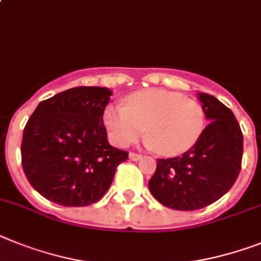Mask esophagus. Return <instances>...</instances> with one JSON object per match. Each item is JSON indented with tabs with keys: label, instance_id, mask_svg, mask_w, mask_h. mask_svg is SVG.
<instances>
[{
	"label": "esophagus",
	"instance_id": "esophagus-1",
	"mask_svg": "<svg viewBox=\"0 0 261 261\" xmlns=\"http://www.w3.org/2000/svg\"><path fill=\"white\" fill-rule=\"evenodd\" d=\"M128 158H130L131 161L137 162V161H141V159H142V155L135 154V152H130V154H128Z\"/></svg>",
	"mask_w": 261,
	"mask_h": 261
}]
</instances>
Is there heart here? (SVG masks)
<instances>
[{
	"label": "heart",
	"mask_w": 261,
	"mask_h": 261,
	"mask_svg": "<svg viewBox=\"0 0 261 261\" xmlns=\"http://www.w3.org/2000/svg\"><path fill=\"white\" fill-rule=\"evenodd\" d=\"M103 124L114 144L127 147L147 130L151 147L174 156L191 150L203 135L205 115L194 99L163 89L131 94L123 105L103 111Z\"/></svg>",
	"instance_id": "1"
}]
</instances>
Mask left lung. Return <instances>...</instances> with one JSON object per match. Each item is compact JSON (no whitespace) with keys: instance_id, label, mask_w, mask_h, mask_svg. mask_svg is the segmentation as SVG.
<instances>
[{"instance_id":"left-lung-1","label":"left lung","mask_w":261,"mask_h":261,"mask_svg":"<svg viewBox=\"0 0 261 261\" xmlns=\"http://www.w3.org/2000/svg\"><path fill=\"white\" fill-rule=\"evenodd\" d=\"M210 124L191 150L158 159L148 188L161 204L194 211L212 204L229 191L240 172L243 134L235 115L218 98L198 93Z\"/></svg>"}]
</instances>
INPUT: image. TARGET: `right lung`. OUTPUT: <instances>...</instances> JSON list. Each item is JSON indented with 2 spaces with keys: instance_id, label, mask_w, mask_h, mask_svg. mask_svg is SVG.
I'll return each mask as SVG.
<instances>
[{
  "instance_id": "right-lung-1",
  "label": "right lung",
  "mask_w": 261,
  "mask_h": 261,
  "mask_svg": "<svg viewBox=\"0 0 261 261\" xmlns=\"http://www.w3.org/2000/svg\"><path fill=\"white\" fill-rule=\"evenodd\" d=\"M113 91L78 86L37 106L25 126L21 158L26 178L47 200L83 207L99 200L128 152L107 141L103 111Z\"/></svg>"
}]
</instances>
